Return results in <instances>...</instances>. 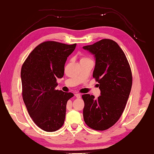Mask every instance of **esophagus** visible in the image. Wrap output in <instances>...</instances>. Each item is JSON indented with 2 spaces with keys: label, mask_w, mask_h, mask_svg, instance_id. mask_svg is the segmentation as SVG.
Returning <instances> with one entry per match:
<instances>
[{
  "label": "esophagus",
  "mask_w": 154,
  "mask_h": 154,
  "mask_svg": "<svg viewBox=\"0 0 154 154\" xmlns=\"http://www.w3.org/2000/svg\"><path fill=\"white\" fill-rule=\"evenodd\" d=\"M75 97H76L78 99H80L81 97V95L79 94H75Z\"/></svg>",
  "instance_id": "1"
}]
</instances>
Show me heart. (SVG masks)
<instances>
[{
  "label": "heart",
  "mask_w": 154,
  "mask_h": 154,
  "mask_svg": "<svg viewBox=\"0 0 154 154\" xmlns=\"http://www.w3.org/2000/svg\"><path fill=\"white\" fill-rule=\"evenodd\" d=\"M91 60L90 58L86 57H82L80 61H84V60Z\"/></svg>",
  "instance_id": "b5f03b06"
}]
</instances>
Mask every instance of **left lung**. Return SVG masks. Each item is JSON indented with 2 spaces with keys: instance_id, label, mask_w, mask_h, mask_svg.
Segmentation results:
<instances>
[{
  "instance_id": "obj_1",
  "label": "left lung",
  "mask_w": 154,
  "mask_h": 154,
  "mask_svg": "<svg viewBox=\"0 0 154 154\" xmlns=\"http://www.w3.org/2000/svg\"><path fill=\"white\" fill-rule=\"evenodd\" d=\"M83 49L94 54L93 77L99 83L101 95H82L84 120L96 131L113 126L123 112L131 93L132 76L123 51L114 41L103 39Z\"/></svg>"
}]
</instances>
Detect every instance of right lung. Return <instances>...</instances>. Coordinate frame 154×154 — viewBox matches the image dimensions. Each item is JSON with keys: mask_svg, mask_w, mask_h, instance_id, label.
Listing matches in <instances>:
<instances>
[{"mask_svg": "<svg viewBox=\"0 0 154 154\" xmlns=\"http://www.w3.org/2000/svg\"><path fill=\"white\" fill-rule=\"evenodd\" d=\"M76 43L66 45L45 42L34 49L21 69L22 97L30 117L46 132H54L63 126L68 100L72 93L56 90L57 79L64 76L67 57Z\"/></svg>", "mask_w": 154, "mask_h": 154, "instance_id": "right-lung-1", "label": "right lung"}]
</instances>
